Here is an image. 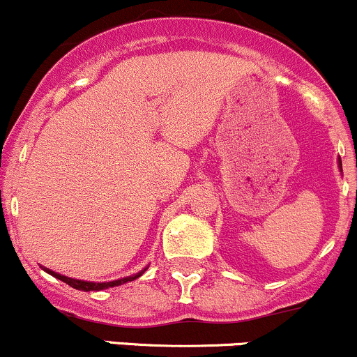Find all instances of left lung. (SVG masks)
I'll return each mask as SVG.
<instances>
[{
	"label": "left lung",
	"mask_w": 357,
	"mask_h": 357,
	"mask_svg": "<svg viewBox=\"0 0 357 357\" xmlns=\"http://www.w3.org/2000/svg\"><path fill=\"white\" fill-rule=\"evenodd\" d=\"M339 169L342 171V160H340V158H339Z\"/></svg>",
	"instance_id": "left-lung-1"
}]
</instances>
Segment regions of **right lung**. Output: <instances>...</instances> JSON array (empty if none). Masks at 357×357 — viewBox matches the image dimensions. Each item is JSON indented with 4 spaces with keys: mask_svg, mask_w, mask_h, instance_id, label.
I'll return each instance as SVG.
<instances>
[{
    "mask_svg": "<svg viewBox=\"0 0 357 357\" xmlns=\"http://www.w3.org/2000/svg\"><path fill=\"white\" fill-rule=\"evenodd\" d=\"M45 273L52 274L54 278H57V280L64 281L66 284H69V287L76 288V289H81V291H100V289H107V288H113V287H120V284L123 283H128V281H134L137 278L142 276L144 273L147 271V268H144L142 271L132 274V276H127V278H120V280H115V281H107V283H93V281H83V280H74V278H68L64 276V274H59V273H54L50 271L49 268H42Z\"/></svg>",
    "mask_w": 357,
    "mask_h": 357,
    "instance_id": "right-lung-1",
    "label": "right lung"
}]
</instances>
